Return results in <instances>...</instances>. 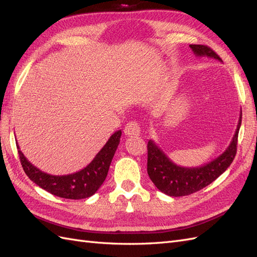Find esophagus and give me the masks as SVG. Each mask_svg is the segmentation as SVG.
Masks as SVG:
<instances>
[{
	"label": "esophagus",
	"instance_id": "obj_1",
	"mask_svg": "<svg viewBox=\"0 0 257 257\" xmlns=\"http://www.w3.org/2000/svg\"><path fill=\"white\" fill-rule=\"evenodd\" d=\"M124 133L127 136H138L141 134V127L135 121H130L124 127Z\"/></svg>",
	"mask_w": 257,
	"mask_h": 257
}]
</instances>
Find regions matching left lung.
Segmentation results:
<instances>
[{
    "label": "left lung",
    "mask_w": 257,
    "mask_h": 257,
    "mask_svg": "<svg viewBox=\"0 0 257 257\" xmlns=\"http://www.w3.org/2000/svg\"><path fill=\"white\" fill-rule=\"evenodd\" d=\"M190 48L196 57L212 58L222 62V59L208 46L190 45ZM241 115L242 112H240L235 135L227 149L216 159L198 167H182L175 164L153 141L148 142L147 170L154 185L168 196L179 197L190 195L212 183L229 167L235 159Z\"/></svg>",
    "instance_id": "1"
}]
</instances>
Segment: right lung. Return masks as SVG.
I'll use <instances>...</instances> for the list:
<instances>
[{"label":"right lung","instance_id":"right-lung-1","mask_svg":"<svg viewBox=\"0 0 257 257\" xmlns=\"http://www.w3.org/2000/svg\"><path fill=\"white\" fill-rule=\"evenodd\" d=\"M122 132L116 131L105 146L83 169L68 175L54 176L42 172L31 163L17 145L23 170L35 184L53 195L67 199L88 198L95 194L108 174L116 148L120 144Z\"/></svg>","mask_w":257,"mask_h":257}]
</instances>
